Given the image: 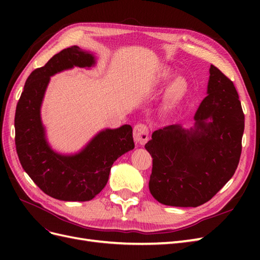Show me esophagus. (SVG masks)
<instances>
[{
    "label": "esophagus",
    "mask_w": 260,
    "mask_h": 260,
    "mask_svg": "<svg viewBox=\"0 0 260 260\" xmlns=\"http://www.w3.org/2000/svg\"><path fill=\"white\" fill-rule=\"evenodd\" d=\"M133 139L139 145H143L148 140V128L143 123L137 124L133 129Z\"/></svg>",
    "instance_id": "34e87169"
}]
</instances>
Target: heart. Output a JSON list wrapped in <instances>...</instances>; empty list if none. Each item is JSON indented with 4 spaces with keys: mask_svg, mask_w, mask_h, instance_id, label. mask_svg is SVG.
I'll list each match as a JSON object with an SVG mask.
<instances>
[{
    "mask_svg": "<svg viewBox=\"0 0 260 260\" xmlns=\"http://www.w3.org/2000/svg\"><path fill=\"white\" fill-rule=\"evenodd\" d=\"M172 76V72L168 68L160 69L158 74L156 76V81L162 83L170 79ZM187 90V82L183 77H177L176 79L172 81L169 85L168 89V96L172 101H177L184 95V93Z\"/></svg>",
    "mask_w": 260,
    "mask_h": 260,
    "instance_id": "obj_1",
    "label": "heart"
}]
</instances>
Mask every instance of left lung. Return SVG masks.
Returning a JSON list of instances; mask_svg holds the SVG:
<instances>
[{"instance_id":"1","label":"left lung","mask_w":260,"mask_h":260,"mask_svg":"<svg viewBox=\"0 0 260 260\" xmlns=\"http://www.w3.org/2000/svg\"><path fill=\"white\" fill-rule=\"evenodd\" d=\"M194 121L190 129L171 124L156 130L145 144L153 158L149 192L164 205H203L238 168L244 114L233 82L212 65Z\"/></svg>"}]
</instances>
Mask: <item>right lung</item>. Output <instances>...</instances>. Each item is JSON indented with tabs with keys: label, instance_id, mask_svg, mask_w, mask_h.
I'll return each instance as SVG.
<instances>
[{
	"label": "right lung",
	"instance_id": "obj_1",
	"mask_svg": "<svg viewBox=\"0 0 260 260\" xmlns=\"http://www.w3.org/2000/svg\"><path fill=\"white\" fill-rule=\"evenodd\" d=\"M96 65L92 52L72 46L34 70L23 86L15 114V143L21 166L41 190L53 199L86 202L103 190L117 158L135 148L132 127L99 131L79 152L62 154L51 146L41 107L51 77L64 70Z\"/></svg>",
	"mask_w": 260,
	"mask_h": 260
}]
</instances>
